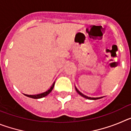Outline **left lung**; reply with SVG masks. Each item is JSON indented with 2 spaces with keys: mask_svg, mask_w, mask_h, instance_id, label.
Segmentation results:
<instances>
[{
  "mask_svg": "<svg viewBox=\"0 0 131 131\" xmlns=\"http://www.w3.org/2000/svg\"><path fill=\"white\" fill-rule=\"evenodd\" d=\"M75 90H76V91H77V92L79 94V95H81L82 97H83V98H86V99H89V100H98V99H100V98H103V97H104V96H100V97H90V96H88L84 95V94H83L82 92H80L78 89L76 88L75 86Z\"/></svg>",
  "mask_w": 131,
  "mask_h": 131,
  "instance_id": "8db88e82",
  "label": "left lung"
}]
</instances>
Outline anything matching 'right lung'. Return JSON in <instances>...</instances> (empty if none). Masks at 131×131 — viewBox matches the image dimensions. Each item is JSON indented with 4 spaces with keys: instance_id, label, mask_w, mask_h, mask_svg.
I'll list each match as a JSON object with an SVG mask.
<instances>
[{
    "instance_id": "1",
    "label": "right lung",
    "mask_w": 131,
    "mask_h": 131,
    "mask_svg": "<svg viewBox=\"0 0 131 131\" xmlns=\"http://www.w3.org/2000/svg\"><path fill=\"white\" fill-rule=\"evenodd\" d=\"M54 84H55V82L53 83V84H52V86L50 87L49 89H48L47 91H45V92H41V93L39 94H24V95L26 96L27 97H29V98H34V99H39V98H44V97L47 96L48 94H49L51 91H52L53 88L54 86Z\"/></svg>"
}]
</instances>
